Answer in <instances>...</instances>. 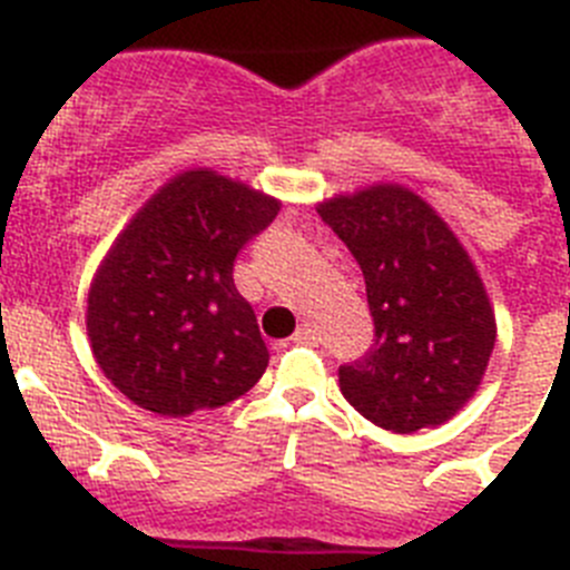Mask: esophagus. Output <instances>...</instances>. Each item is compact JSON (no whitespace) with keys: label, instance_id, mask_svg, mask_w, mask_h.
<instances>
[{"label":"esophagus","instance_id":"obj_1","mask_svg":"<svg viewBox=\"0 0 570 570\" xmlns=\"http://www.w3.org/2000/svg\"><path fill=\"white\" fill-rule=\"evenodd\" d=\"M292 341H295V343H317V332L312 330L309 323H304V326H301V330L292 335Z\"/></svg>","mask_w":570,"mask_h":570}]
</instances>
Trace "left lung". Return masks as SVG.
<instances>
[{
    "label": "left lung",
    "mask_w": 570,
    "mask_h": 570,
    "mask_svg": "<svg viewBox=\"0 0 570 570\" xmlns=\"http://www.w3.org/2000/svg\"><path fill=\"white\" fill-rule=\"evenodd\" d=\"M361 264L374 343L337 368L343 397L374 425L412 434L474 397L497 321L474 261L449 224L403 184H372L317 204Z\"/></svg>",
    "instance_id": "1"
}]
</instances>
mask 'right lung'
<instances>
[{"label": "right lung", "instance_id": "add662e5", "mask_svg": "<svg viewBox=\"0 0 570 570\" xmlns=\"http://www.w3.org/2000/svg\"><path fill=\"white\" fill-rule=\"evenodd\" d=\"M281 202L198 167L130 218L87 292V337L107 381L164 417L233 403L269 363L235 255Z\"/></svg>", "mask_w": 570, "mask_h": 570}]
</instances>
